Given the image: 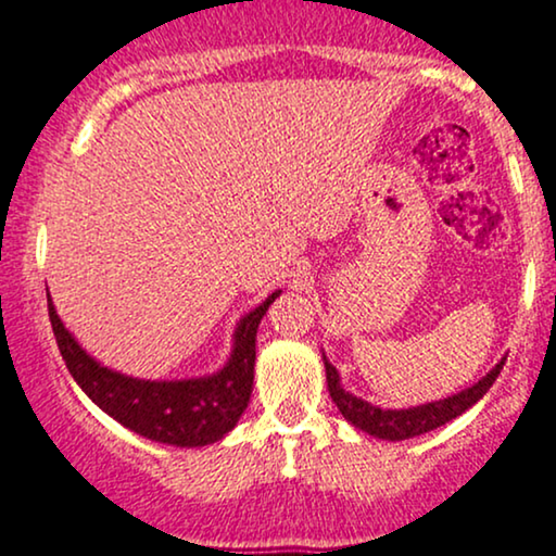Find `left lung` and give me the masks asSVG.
<instances>
[{
	"instance_id": "8db88e82",
	"label": "left lung",
	"mask_w": 556,
	"mask_h": 556,
	"mask_svg": "<svg viewBox=\"0 0 556 556\" xmlns=\"http://www.w3.org/2000/svg\"><path fill=\"white\" fill-rule=\"evenodd\" d=\"M505 361H500L492 371L484 376L482 381H477L475 387L464 389L448 400H438L420 404V407L409 409H381L371 402H363L358 396L340 387V374L334 371V366L325 358V371H327V389H330L332 402L338 404V409L348 422H353L355 428L363 433L383 438V441H404V438H415L430 430L441 428L448 420H454L462 413H467L471 404H477L488 394V389L495 383V379L503 371Z\"/></svg>"
}]
</instances>
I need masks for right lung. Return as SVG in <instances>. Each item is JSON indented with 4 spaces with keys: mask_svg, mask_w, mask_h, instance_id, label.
<instances>
[{
    "mask_svg": "<svg viewBox=\"0 0 556 556\" xmlns=\"http://www.w3.org/2000/svg\"><path fill=\"white\" fill-rule=\"evenodd\" d=\"M278 293H270L257 309L239 319L235 351L222 371L185 381L134 379L100 366L66 330L53 309L51 296H48V319L68 374L102 413L149 441L195 448V445L222 441L247 409L252 379H255L257 325Z\"/></svg>",
    "mask_w": 556,
    "mask_h": 556,
    "instance_id": "1",
    "label": "right lung"
}]
</instances>
